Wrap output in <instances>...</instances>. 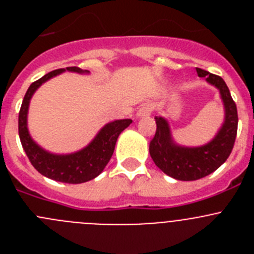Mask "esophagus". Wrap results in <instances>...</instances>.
Masks as SVG:
<instances>
[{
  "instance_id": "esophagus-1",
  "label": "esophagus",
  "mask_w": 254,
  "mask_h": 254,
  "mask_svg": "<svg viewBox=\"0 0 254 254\" xmlns=\"http://www.w3.org/2000/svg\"><path fill=\"white\" fill-rule=\"evenodd\" d=\"M151 113V105L150 104H142L140 108H138L137 113H136V116L137 117H146L149 116V114Z\"/></svg>"
}]
</instances>
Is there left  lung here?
Listing matches in <instances>:
<instances>
[{
	"mask_svg": "<svg viewBox=\"0 0 254 254\" xmlns=\"http://www.w3.org/2000/svg\"><path fill=\"white\" fill-rule=\"evenodd\" d=\"M196 69L199 77H205L220 90L225 107V122L216 137L205 146L182 147L172 141L167 121L161 117H155L156 132L150 141V155L159 169L178 181H196L215 172L229 158L237 137V105L225 81L205 69Z\"/></svg>",
	"mask_w": 254,
	"mask_h": 254,
	"instance_id": "1",
	"label": "left lung"
}]
</instances>
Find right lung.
<instances>
[{
  "mask_svg": "<svg viewBox=\"0 0 254 254\" xmlns=\"http://www.w3.org/2000/svg\"><path fill=\"white\" fill-rule=\"evenodd\" d=\"M66 69L73 71V72H87L86 69L84 71L75 66L66 67V68L55 69L33 82L29 86L28 91L24 96V100H22L21 108H20L19 136L22 149L30 160L31 165L40 174H43L44 177L53 179V181L77 185V183L91 181L103 172V169L113 155L117 138L123 129L131 125L132 120H120L108 123L100 129L99 133L96 134V137L89 146L82 149L81 151L75 152V154L53 155L44 151L42 147L38 146L37 143L31 140L28 132L26 116H28L29 102H30V98L33 96L34 91L40 85Z\"/></svg>",
  "mask_w": 254,
  "mask_h": 254,
  "instance_id": "add662e5",
  "label": "right lung"
}]
</instances>
